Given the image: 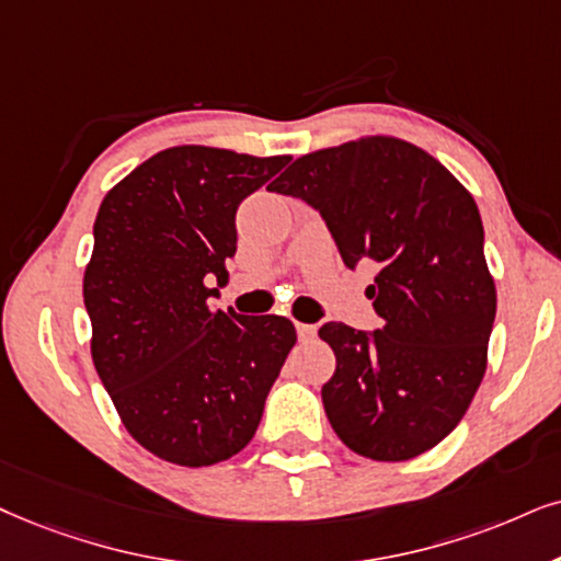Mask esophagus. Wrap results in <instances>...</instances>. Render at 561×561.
<instances>
[{"label":"esophagus","instance_id":"34e87169","mask_svg":"<svg viewBox=\"0 0 561 561\" xmlns=\"http://www.w3.org/2000/svg\"><path fill=\"white\" fill-rule=\"evenodd\" d=\"M316 333H318V325L297 323V336H300V342H310V339H316Z\"/></svg>","mask_w":561,"mask_h":561}]
</instances>
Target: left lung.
<instances>
[{"mask_svg":"<svg viewBox=\"0 0 561 561\" xmlns=\"http://www.w3.org/2000/svg\"><path fill=\"white\" fill-rule=\"evenodd\" d=\"M272 191L321 211L346 266L380 268L367 287L380 329L318 331L336 354L321 388L333 432L373 460L435 448L479 391L497 313L469 188L422 147L378 134L302 154Z\"/></svg>","mask_w":561,"mask_h":561,"instance_id":"8db88e82","label":"left lung"}]
</instances>
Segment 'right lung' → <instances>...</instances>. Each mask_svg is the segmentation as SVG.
Returning <instances> with one entry per match:
<instances>
[{
	"label": "right lung",
	"mask_w": 561,
	"mask_h": 561,
	"mask_svg": "<svg viewBox=\"0 0 561 561\" xmlns=\"http://www.w3.org/2000/svg\"><path fill=\"white\" fill-rule=\"evenodd\" d=\"M289 162L168 147L105 194L82 295L90 352L124 427L168 463L202 469L245 448L297 342L282 316L215 310L236 211Z\"/></svg>",
	"instance_id": "obj_1"
}]
</instances>
